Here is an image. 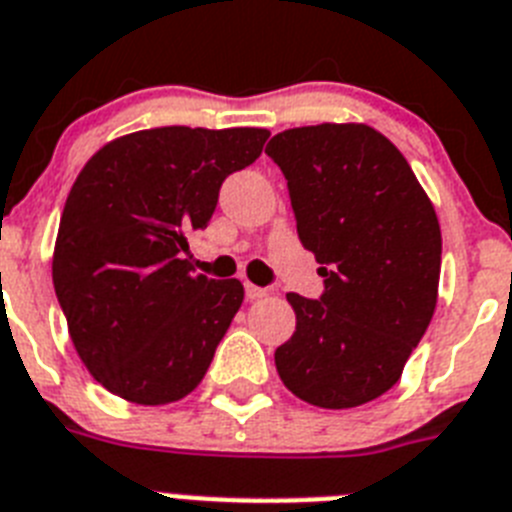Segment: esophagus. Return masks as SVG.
<instances>
[{"label": "esophagus", "instance_id": "esophagus-1", "mask_svg": "<svg viewBox=\"0 0 512 512\" xmlns=\"http://www.w3.org/2000/svg\"><path fill=\"white\" fill-rule=\"evenodd\" d=\"M244 294H247V299H263V296H268V289H260V286H255V283H244Z\"/></svg>", "mask_w": 512, "mask_h": 512}]
</instances>
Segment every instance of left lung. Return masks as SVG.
I'll return each instance as SVG.
<instances>
[{"mask_svg": "<svg viewBox=\"0 0 512 512\" xmlns=\"http://www.w3.org/2000/svg\"><path fill=\"white\" fill-rule=\"evenodd\" d=\"M289 182L296 231L325 294H286L296 330L276 349L283 385L320 409L388 393L437 307L442 234L403 153L359 122L278 132L265 148Z\"/></svg>", "mask_w": 512, "mask_h": 512, "instance_id": "1", "label": "left lung"}]
</instances>
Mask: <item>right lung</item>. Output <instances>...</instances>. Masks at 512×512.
Wrapping results in <instances>:
<instances>
[{"mask_svg": "<svg viewBox=\"0 0 512 512\" xmlns=\"http://www.w3.org/2000/svg\"><path fill=\"white\" fill-rule=\"evenodd\" d=\"M268 135L260 127L130 132L77 174L51 278L77 356L109 393L163 406L205 377L244 286L195 273L187 234L208 226L223 179L255 161Z\"/></svg>", "mask_w": 512, "mask_h": 512, "instance_id": "1", "label": "right lung"}]
</instances>
